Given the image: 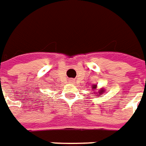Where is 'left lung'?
Segmentation results:
<instances>
[{
  "instance_id": "8db88e82",
  "label": "left lung",
  "mask_w": 146,
  "mask_h": 146,
  "mask_svg": "<svg viewBox=\"0 0 146 146\" xmlns=\"http://www.w3.org/2000/svg\"><path fill=\"white\" fill-rule=\"evenodd\" d=\"M96 87H97V86H96V85H94V87H93V88H96ZM102 91H103V90H102Z\"/></svg>"
}]
</instances>
